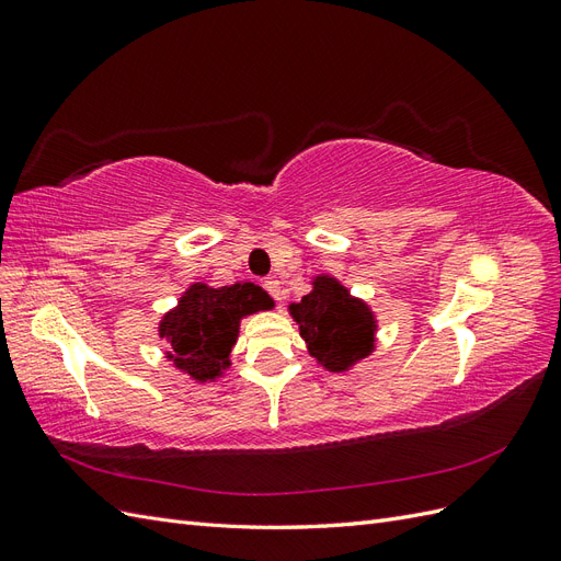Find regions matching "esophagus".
I'll list each match as a JSON object with an SVG mask.
<instances>
[{"label":"esophagus","mask_w":561,"mask_h":561,"mask_svg":"<svg viewBox=\"0 0 561 561\" xmlns=\"http://www.w3.org/2000/svg\"><path fill=\"white\" fill-rule=\"evenodd\" d=\"M264 287H266V293L271 295V297H274V299H283V290H280V283L276 280V278H266L264 280Z\"/></svg>","instance_id":"1"}]
</instances>
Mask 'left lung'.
<instances>
[{
    "mask_svg": "<svg viewBox=\"0 0 561 561\" xmlns=\"http://www.w3.org/2000/svg\"><path fill=\"white\" fill-rule=\"evenodd\" d=\"M287 311L311 358L334 375L353 369L377 348V313L330 274L311 278V293L293 301Z\"/></svg>",
    "mask_w": 561,
    "mask_h": 561,
    "instance_id": "left-lung-1",
    "label": "left lung"
}]
</instances>
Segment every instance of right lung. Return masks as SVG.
I'll list each match as a JSON object with an SVG mask.
<instances>
[{
    "instance_id": "obj_1",
    "label": "right lung",
    "mask_w": 561,
    "mask_h": 561,
    "mask_svg": "<svg viewBox=\"0 0 561 561\" xmlns=\"http://www.w3.org/2000/svg\"><path fill=\"white\" fill-rule=\"evenodd\" d=\"M274 307V299L254 283H192L159 320V336L168 344L165 360L196 383L222 379L231 367L241 320Z\"/></svg>"
}]
</instances>
